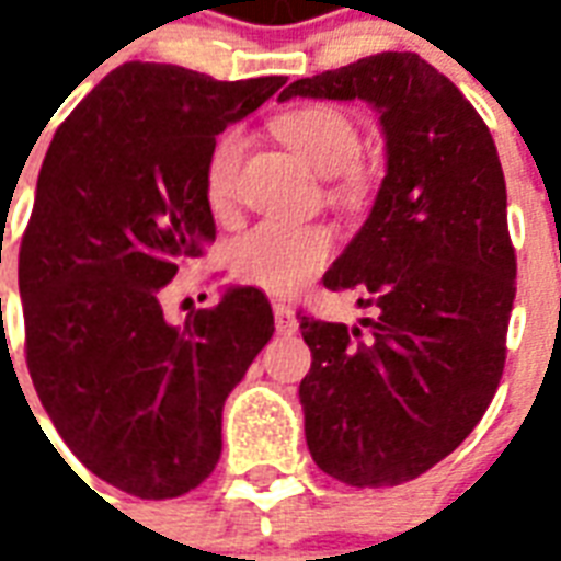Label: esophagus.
<instances>
[{"instance_id": "1", "label": "esophagus", "mask_w": 561, "mask_h": 561, "mask_svg": "<svg viewBox=\"0 0 561 561\" xmlns=\"http://www.w3.org/2000/svg\"><path fill=\"white\" fill-rule=\"evenodd\" d=\"M273 318H276V330L279 333H294L297 330V316H294L291 306L273 304Z\"/></svg>"}]
</instances>
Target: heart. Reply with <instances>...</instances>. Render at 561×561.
<instances>
[{
	"mask_svg": "<svg viewBox=\"0 0 561 561\" xmlns=\"http://www.w3.org/2000/svg\"><path fill=\"white\" fill-rule=\"evenodd\" d=\"M276 135L324 176H336L354 168L360 159V131L354 119L340 107L312 104L276 119ZM243 159V135L228 131L216 144L207 161V201L213 209H228L237 192V173ZM333 231L324 225L264 219L249 231L233 237L228 245V270L233 279L255 285L267 294H294L333 255Z\"/></svg>",
	"mask_w": 561,
	"mask_h": 561,
	"instance_id": "b5f03b06",
	"label": "heart"
}]
</instances>
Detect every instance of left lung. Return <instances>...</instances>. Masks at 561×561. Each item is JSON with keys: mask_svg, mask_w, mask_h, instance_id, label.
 Instances as JSON below:
<instances>
[{"mask_svg": "<svg viewBox=\"0 0 561 561\" xmlns=\"http://www.w3.org/2000/svg\"><path fill=\"white\" fill-rule=\"evenodd\" d=\"M373 104L388 173L364 228L324 273L376 318H300L306 445L352 486H397L457 450L493 402L517 257L493 135L417 54H376L294 80L279 102Z\"/></svg>", "mask_w": 561, "mask_h": 561, "instance_id": "1", "label": "left lung"}]
</instances>
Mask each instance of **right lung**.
Returning a JSON list of instances; mask_svg holds the SVG:
<instances>
[{
  "mask_svg": "<svg viewBox=\"0 0 561 561\" xmlns=\"http://www.w3.org/2000/svg\"><path fill=\"white\" fill-rule=\"evenodd\" d=\"M279 87L126 62L44 156L18 267L26 366L80 462L140 499L183 495L216 469L221 405L273 336L257 288H228L183 328L164 321L161 288L216 240V135Z\"/></svg>",
  "mask_w": 561,
  "mask_h": 561,
  "instance_id": "add662e5",
  "label": "right lung"
}]
</instances>
